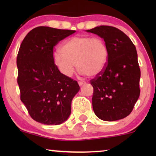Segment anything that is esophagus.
<instances>
[{
    "label": "esophagus",
    "instance_id": "esophagus-1",
    "mask_svg": "<svg viewBox=\"0 0 156 156\" xmlns=\"http://www.w3.org/2000/svg\"><path fill=\"white\" fill-rule=\"evenodd\" d=\"M78 84H79V85H80V86H82V85L86 84V82H81V81H80V82H78Z\"/></svg>",
    "mask_w": 156,
    "mask_h": 156
}]
</instances>
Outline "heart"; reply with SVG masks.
Here are the masks:
<instances>
[{
	"instance_id": "obj_1",
	"label": "heart",
	"mask_w": 156,
	"mask_h": 156,
	"mask_svg": "<svg viewBox=\"0 0 156 156\" xmlns=\"http://www.w3.org/2000/svg\"><path fill=\"white\" fill-rule=\"evenodd\" d=\"M109 50L103 38L75 36L62 44L60 52L53 55V60L63 75L70 77L75 72V64L81 74L89 77L99 76L106 69Z\"/></svg>"
}]
</instances>
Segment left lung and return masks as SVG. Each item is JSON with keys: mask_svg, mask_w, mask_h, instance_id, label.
<instances>
[{"mask_svg": "<svg viewBox=\"0 0 156 156\" xmlns=\"http://www.w3.org/2000/svg\"><path fill=\"white\" fill-rule=\"evenodd\" d=\"M87 32L103 38L109 50L106 69L90 81L94 112L103 121L122 119L131 114L140 95V70L136 47L116 27L101 25Z\"/></svg>", "mask_w": 156, "mask_h": 156, "instance_id": "8db88e82", "label": "left lung"}]
</instances>
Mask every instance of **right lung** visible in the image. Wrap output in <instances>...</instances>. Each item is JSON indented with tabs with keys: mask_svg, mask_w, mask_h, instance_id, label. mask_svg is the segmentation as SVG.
<instances>
[{
	"mask_svg": "<svg viewBox=\"0 0 156 156\" xmlns=\"http://www.w3.org/2000/svg\"><path fill=\"white\" fill-rule=\"evenodd\" d=\"M74 33L40 26L30 31L20 44L17 56L20 99L37 122L58 125L71 114L72 99L80 86L59 72L53 60V50Z\"/></svg>",
	"mask_w": 156,
	"mask_h": 156,
	"instance_id": "right-lung-1",
	"label": "right lung"
}]
</instances>
